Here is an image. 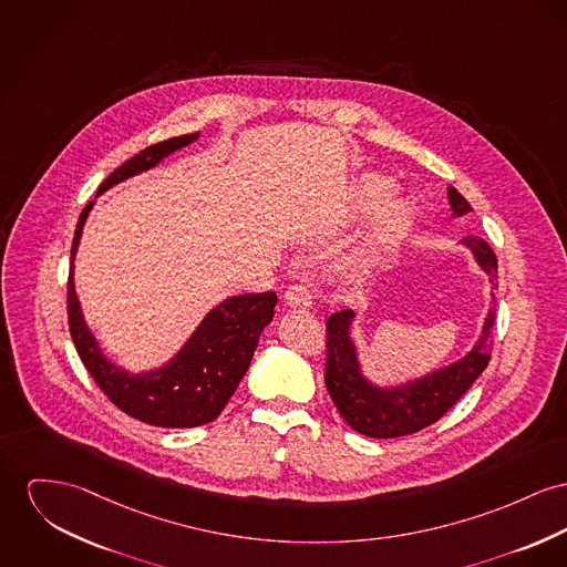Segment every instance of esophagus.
Listing matches in <instances>:
<instances>
[{
    "instance_id": "1",
    "label": "esophagus",
    "mask_w": 567,
    "mask_h": 567,
    "mask_svg": "<svg viewBox=\"0 0 567 567\" xmlns=\"http://www.w3.org/2000/svg\"><path fill=\"white\" fill-rule=\"evenodd\" d=\"M284 302H286L288 307L307 309V307L311 305V292H309V288H307L305 284H295V286H290V288L286 290Z\"/></svg>"
}]
</instances>
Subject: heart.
<instances>
[{
	"label": "heart",
	"instance_id": "heart-1",
	"mask_svg": "<svg viewBox=\"0 0 567 567\" xmlns=\"http://www.w3.org/2000/svg\"><path fill=\"white\" fill-rule=\"evenodd\" d=\"M395 195V183L380 174H365L361 176L352 193H350V208L357 217H370L378 215L377 226L372 229L368 243L363 249L346 265L343 275L352 281L361 279V275L384 258L413 226L416 217V204L411 197H398Z\"/></svg>",
	"mask_w": 567,
	"mask_h": 567
}]
</instances>
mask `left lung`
Instances as JSON below:
<instances>
[{
  "mask_svg": "<svg viewBox=\"0 0 567 567\" xmlns=\"http://www.w3.org/2000/svg\"><path fill=\"white\" fill-rule=\"evenodd\" d=\"M453 217L471 213V204L450 187ZM462 243L473 251L477 265L491 275L492 290L496 284V256L491 245L480 236H466ZM488 318L473 350L443 370L416 378L402 386L382 389L361 374L350 324L354 311L343 309L327 320V370L324 382L333 404L346 423L359 434L372 439H398L419 432L445 415L453 404L471 389V384L488 368L494 338V292Z\"/></svg>",
  "mask_w": 567,
  "mask_h": 567,
  "instance_id": "1",
  "label": "left lung"
}]
</instances>
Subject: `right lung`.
<instances>
[{
	"mask_svg": "<svg viewBox=\"0 0 567 567\" xmlns=\"http://www.w3.org/2000/svg\"><path fill=\"white\" fill-rule=\"evenodd\" d=\"M195 140L197 133H190L152 144L112 172L99 193L140 172L151 169L167 154L189 146ZM94 202H90L81 210L76 221L66 292L69 329L85 370L101 386V391L112 400V404L122 413L135 416L144 423L156 427H195L210 423L213 419L221 415L227 400L234 395L238 382L245 377L258 348L260 333L272 320L277 295L260 292L229 297L202 320L189 341L167 365L146 374H128L126 370H120L110 359H105L83 320L76 299L73 262L83 224Z\"/></svg>",
	"mask_w": 567,
	"mask_h": 567,
	"instance_id": "right-lung-1",
	"label": "right lung"
}]
</instances>
